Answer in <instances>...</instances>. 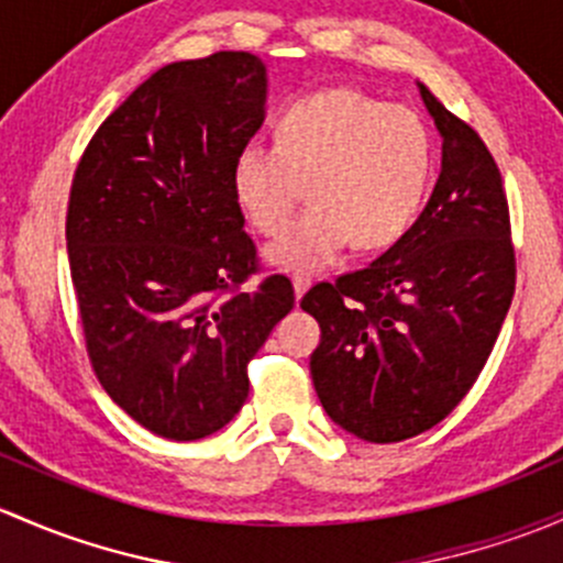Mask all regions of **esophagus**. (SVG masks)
Masks as SVG:
<instances>
[{
	"instance_id": "obj_1",
	"label": "esophagus",
	"mask_w": 563,
	"mask_h": 563,
	"mask_svg": "<svg viewBox=\"0 0 563 563\" xmlns=\"http://www.w3.org/2000/svg\"><path fill=\"white\" fill-rule=\"evenodd\" d=\"M294 294H297V299H301V297H305V291H307V288H310V277H307V275H294Z\"/></svg>"
}]
</instances>
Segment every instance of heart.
I'll return each mask as SVG.
<instances>
[{"instance_id":"b5f03b06","label":"heart","mask_w":563,"mask_h":563,"mask_svg":"<svg viewBox=\"0 0 563 563\" xmlns=\"http://www.w3.org/2000/svg\"><path fill=\"white\" fill-rule=\"evenodd\" d=\"M307 183L312 205L269 247L280 269H321L347 242L383 251L416 227L431 183L434 140L416 110L356 88L291 99L277 118V145L247 140L232 188L253 229L277 234Z\"/></svg>"}]
</instances>
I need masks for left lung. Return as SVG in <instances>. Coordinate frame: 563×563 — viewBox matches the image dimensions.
<instances>
[{"mask_svg":"<svg viewBox=\"0 0 563 563\" xmlns=\"http://www.w3.org/2000/svg\"><path fill=\"white\" fill-rule=\"evenodd\" d=\"M442 137L421 218L380 258L318 283L301 310L321 327L310 375L323 410L358 440L401 442L475 386L516 294L501 175L475 129L418 82Z\"/></svg>","mask_w":563,"mask_h":563,"instance_id":"1","label":"left lung"}]
</instances>
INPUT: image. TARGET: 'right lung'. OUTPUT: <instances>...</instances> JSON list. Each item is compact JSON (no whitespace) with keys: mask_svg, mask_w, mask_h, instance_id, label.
Returning a JSON list of instances; mask_svg holds the SVG:
<instances>
[{"mask_svg":"<svg viewBox=\"0 0 563 563\" xmlns=\"http://www.w3.org/2000/svg\"><path fill=\"white\" fill-rule=\"evenodd\" d=\"M266 67L247 51L175 62L97 129L73 177L67 253L86 351L110 399L191 442L247 399V361L294 307L258 272L234 156L264 123Z\"/></svg>","mask_w":563,"mask_h":563,"instance_id":"right-lung-1","label":"right lung"}]
</instances>
